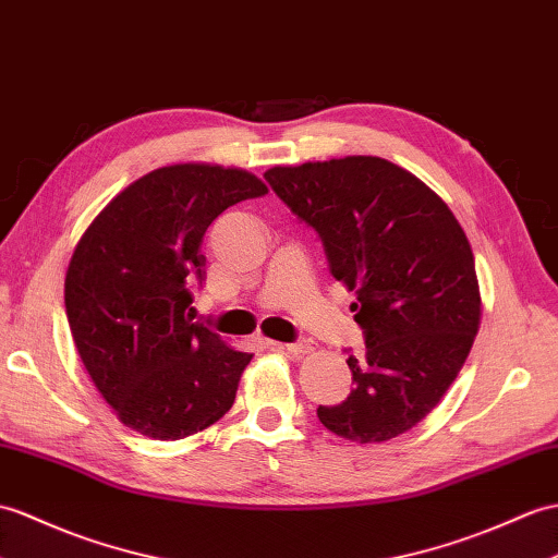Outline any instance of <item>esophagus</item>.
Wrapping results in <instances>:
<instances>
[{
    "label": "esophagus",
    "instance_id": "esophagus-1",
    "mask_svg": "<svg viewBox=\"0 0 558 558\" xmlns=\"http://www.w3.org/2000/svg\"><path fill=\"white\" fill-rule=\"evenodd\" d=\"M278 349L284 354H290L292 359H302V356L314 352V344H311L308 340H300V342H290V344H278Z\"/></svg>",
    "mask_w": 558,
    "mask_h": 558
}]
</instances>
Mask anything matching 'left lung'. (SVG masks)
<instances>
[{
	"label": "left lung",
	"instance_id": "obj_1",
	"mask_svg": "<svg viewBox=\"0 0 558 558\" xmlns=\"http://www.w3.org/2000/svg\"><path fill=\"white\" fill-rule=\"evenodd\" d=\"M290 211L318 232L335 280L356 292L366 356H349L354 390L318 407L330 433L387 442L430 413L481 328L475 258L449 206L380 157L274 166L264 173Z\"/></svg>",
	"mask_w": 558,
	"mask_h": 558
}]
</instances>
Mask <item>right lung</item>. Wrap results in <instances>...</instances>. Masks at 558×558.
Instances as JSON below:
<instances>
[{"label":"right lung","mask_w":558,"mask_h":558,"mask_svg":"<svg viewBox=\"0 0 558 558\" xmlns=\"http://www.w3.org/2000/svg\"><path fill=\"white\" fill-rule=\"evenodd\" d=\"M268 187L242 168L173 163L137 178L75 244L63 302L77 354L116 416L154 439H183L223 418L252 354L187 311L204 280L214 218Z\"/></svg>","instance_id":"add662e5"}]
</instances>
